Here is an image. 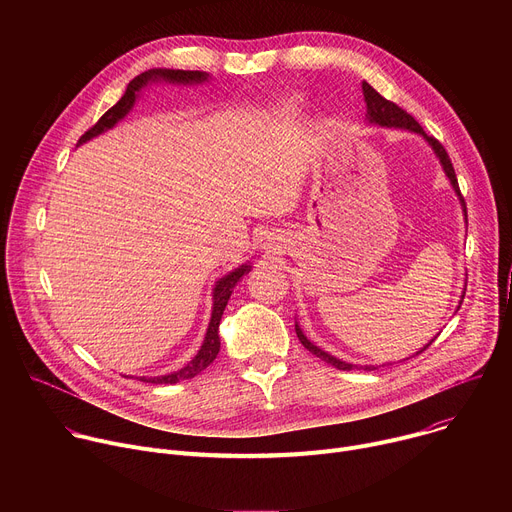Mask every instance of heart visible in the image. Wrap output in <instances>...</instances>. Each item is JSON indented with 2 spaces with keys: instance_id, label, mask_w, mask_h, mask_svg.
<instances>
[{
  "instance_id": "b5f03b06",
  "label": "heart",
  "mask_w": 512,
  "mask_h": 512,
  "mask_svg": "<svg viewBox=\"0 0 512 512\" xmlns=\"http://www.w3.org/2000/svg\"><path fill=\"white\" fill-rule=\"evenodd\" d=\"M289 109H291V107H289Z\"/></svg>"
}]
</instances>
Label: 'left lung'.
I'll list each match as a JSON object with an SVG mask.
<instances>
[{
    "instance_id": "1",
    "label": "left lung",
    "mask_w": 512,
    "mask_h": 512,
    "mask_svg": "<svg viewBox=\"0 0 512 512\" xmlns=\"http://www.w3.org/2000/svg\"><path fill=\"white\" fill-rule=\"evenodd\" d=\"M362 93H364V101H367V115H369V121H373V123H377V125H383V127L409 129V131H415V133L423 135V137L429 141V145L433 148L435 156L440 158V162H442V166H444V170H446V174H448V178H450L454 190L458 192V196H460V200H462V206H464V212H466V202H464V196H462L460 186H458L456 170H454V166H452V160H450V156H448L444 145H442L440 141H437L433 135H427V133L423 131V127L413 119V115H409V113H407L405 109H401L397 103H393V101L385 99L383 95H379L369 83H362ZM296 334H298L300 342L304 344V348H308L312 354H316L318 358H322L324 362L332 364V367H336V369H340V371H352V369L375 371V367H356V364L342 362V360L330 356L328 352H324V350H320L318 346H314V344L304 336V332L300 330V326H296ZM431 342H433V340H431ZM431 342H429V344H431ZM429 344H425L419 352H423L425 348H429ZM419 352H417V354H419Z\"/></svg>"
}]
</instances>
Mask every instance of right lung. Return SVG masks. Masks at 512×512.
Masks as SVG:
<instances>
[{
    "label": "right lung",
    "mask_w": 512,
    "mask_h": 512,
    "mask_svg": "<svg viewBox=\"0 0 512 512\" xmlns=\"http://www.w3.org/2000/svg\"><path fill=\"white\" fill-rule=\"evenodd\" d=\"M152 79H164V81H170V83H200V81H206V75H204V72H200V70H170V68H156V70L141 72L139 77H135L127 85L125 95L91 129H87L81 135L79 143H83V141L103 133L105 129H111L119 119H123L127 115V111L133 107V103H135V93L145 83L152 81ZM249 269H251L249 265H241L239 269H235L233 273H229L227 277H223L221 281L216 283V287H214V308H212V318H210V324H208V330H206L204 344L200 346L198 354L186 364V367L176 371V373H172V375L154 377V379H139V381H148V383H154V385H174L178 381L196 377L198 373H202L208 367V364L216 358L218 350H221V338H218V324H221L223 312H225L227 302H229V298L233 294V287Z\"/></svg>",
    "instance_id": "right-lung-1"
}]
</instances>
